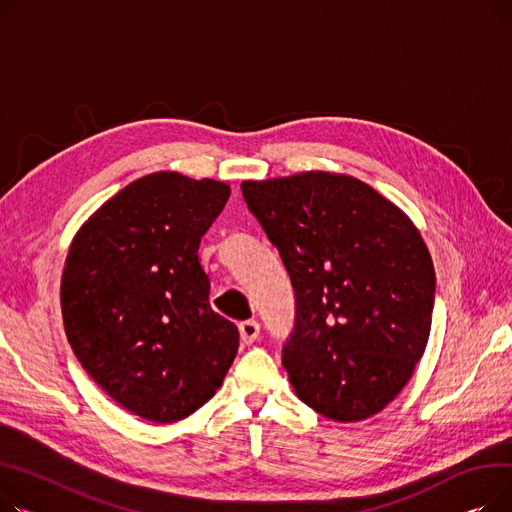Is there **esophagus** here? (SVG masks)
Wrapping results in <instances>:
<instances>
[{
    "label": "esophagus",
    "mask_w": 512,
    "mask_h": 512,
    "mask_svg": "<svg viewBox=\"0 0 512 512\" xmlns=\"http://www.w3.org/2000/svg\"><path fill=\"white\" fill-rule=\"evenodd\" d=\"M239 337H242L246 345H252L260 337V324L256 320L239 322Z\"/></svg>",
    "instance_id": "1"
}]
</instances>
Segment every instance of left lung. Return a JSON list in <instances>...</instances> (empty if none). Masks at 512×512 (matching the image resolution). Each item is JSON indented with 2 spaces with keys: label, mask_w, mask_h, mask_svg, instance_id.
<instances>
[{
  "label": "left lung",
  "mask_w": 512,
  "mask_h": 512,
  "mask_svg": "<svg viewBox=\"0 0 512 512\" xmlns=\"http://www.w3.org/2000/svg\"><path fill=\"white\" fill-rule=\"evenodd\" d=\"M295 291L283 366L295 395L333 422L382 411L422 359L436 275L417 227L351 175L242 182Z\"/></svg>",
  "instance_id": "left-lung-1"
}]
</instances>
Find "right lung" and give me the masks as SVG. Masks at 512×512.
<instances>
[{
	"instance_id": "obj_1",
	"label": "right lung",
	"mask_w": 512,
	"mask_h": 512,
	"mask_svg": "<svg viewBox=\"0 0 512 512\" xmlns=\"http://www.w3.org/2000/svg\"><path fill=\"white\" fill-rule=\"evenodd\" d=\"M229 186L159 171L109 198L76 233L62 275V314L82 368L155 424H173L217 393L237 326L210 308L198 246Z\"/></svg>"
}]
</instances>
